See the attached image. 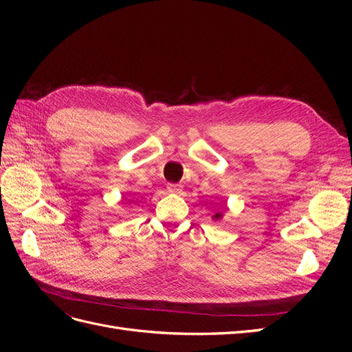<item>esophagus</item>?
<instances>
[{"label": "esophagus", "mask_w": 352, "mask_h": 352, "mask_svg": "<svg viewBox=\"0 0 352 352\" xmlns=\"http://www.w3.org/2000/svg\"><path fill=\"white\" fill-rule=\"evenodd\" d=\"M167 190L170 194H180L182 192V185L179 184H168L167 185Z\"/></svg>", "instance_id": "esophagus-1"}]
</instances>
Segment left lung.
Segmentation results:
<instances>
[{"mask_svg": "<svg viewBox=\"0 0 352 352\" xmlns=\"http://www.w3.org/2000/svg\"><path fill=\"white\" fill-rule=\"evenodd\" d=\"M221 217V214H220V212H217V214L216 216H212V219H214V220H219Z\"/></svg>", "mask_w": 352, "mask_h": 352, "instance_id": "obj_1", "label": "left lung"}]
</instances>
